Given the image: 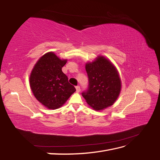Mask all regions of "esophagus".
<instances>
[{
  "label": "esophagus",
  "instance_id": "34e87169",
  "mask_svg": "<svg viewBox=\"0 0 160 160\" xmlns=\"http://www.w3.org/2000/svg\"><path fill=\"white\" fill-rule=\"evenodd\" d=\"M76 89L77 92H80V86L76 87Z\"/></svg>",
  "mask_w": 160,
  "mask_h": 160
}]
</instances>
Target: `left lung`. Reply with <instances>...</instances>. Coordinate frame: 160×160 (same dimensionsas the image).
Here are the masks:
<instances>
[{
  "instance_id": "obj_1",
  "label": "left lung",
  "mask_w": 160,
  "mask_h": 160,
  "mask_svg": "<svg viewBox=\"0 0 160 160\" xmlns=\"http://www.w3.org/2000/svg\"><path fill=\"white\" fill-rule=\"evenodd\" d=\"M89 87L82 93L87 104L96 111L113 105L121 90V80L116 68L104 56H98L85 66Z\"/></svg>"
}]
</instances>
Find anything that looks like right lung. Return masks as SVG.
<instances>
[{"label":"right lung","instance_id":"1","mask_svg":"<svg viewBox=\"0 0 160 160\" xmlns=\"http://www.w3.org/2000/svg\"><path fill=\"white\" fill-rule=\"evenodd\" d=\"M67 60L48 52L38 60L29 78L30 87L36 98L49 109H56L76 91L62 71Z\"/></svg>","mask_w":160,"mask_h":160}]
</instances>
